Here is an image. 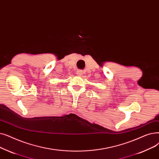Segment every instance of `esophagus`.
Segmentation results:
<instances>
[{"instance_id":"1","label":"esophagus","mask_w":159,"mask_h":159,"mask_svg":"<svg viewBox=\"0 0 159 159\" xmlns=\"http://www.w3.org/2000/svg\"><path fill=\"white\" fill-rule=\"evenodd\" d=\"M77 74H78V75H82L83 74V71L82 70H78L77 71Z\"/></svg>"}]
</instances>
